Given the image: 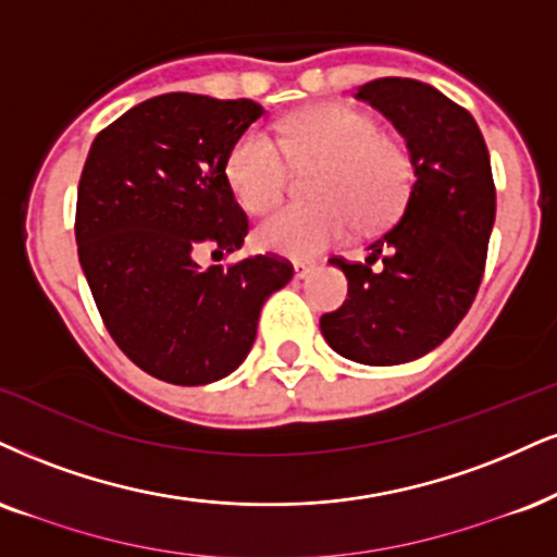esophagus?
Instances as JSON below:
<instances>
[{
    "label": "esophagus",
    "instance_id": "esophagus-1",
    "mask_svg": "<svg viewBox=\"0 0 557 557\" xmlns=\"http://www.w3.org/2000/svg\"><path fill=\"white\" fill-rule=\"evenodd\" d=\"M312 268H314V263H310V260H294V276L297 278L310 276Z\"/></svg>",
    "mask_w": 557,
    "mask_h": 557
}]
</instances>
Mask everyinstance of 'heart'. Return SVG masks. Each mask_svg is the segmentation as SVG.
<instances>
[{"label":"heart","mask_w":557,"mask_h":557,"mask_svg":"<svg viewBox=\"0 0 557 557\" xmlns=\"http://www.w3.org/2000/svg\"><path fill=\"white\" fill-rule=\"evenodd\" d=\"M292 164L314 170L312 203H289L258 224L263 250L312 256L356 224L384 226L408 203L413 190V157L403 141L380 132L372 115L351 106H318L281 123L278 141L247 132L226 157L232 194L252 214L281 201Z\"/></svg>","instance_id":"obj_1"}]
</instances>
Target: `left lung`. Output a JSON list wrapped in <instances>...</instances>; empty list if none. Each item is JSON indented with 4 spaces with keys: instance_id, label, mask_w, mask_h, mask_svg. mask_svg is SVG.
<instances>
[{
    "instance_id": "left-lung-1",
    "label": "left lung",
    "mask_w": 557,
    "mask_h": 557,
    "mask_svg": "<svg viewBox=\"0 0 557 557\" xmlns=\"http://www.w3.org/2000/svg\"><path fill=\"white\" fill-rule=\"evenodd\" d=\"M356 98L387 115L408 141L416 181L393 230L369 243L367 263L331 258L348 299L320 318L327 346L369 367L434 351L480 289L496 219V185L472 115L418 79L382 77ZM380 257L383 268L371 271Z\"/></svg>"
}]
</instances>
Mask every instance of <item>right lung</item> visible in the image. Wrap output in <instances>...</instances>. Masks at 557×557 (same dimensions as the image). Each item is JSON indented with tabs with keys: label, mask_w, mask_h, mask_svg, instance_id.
<instances>
[{
	"label": "right lung",
	"mask_w": 557,
	"mask_h": 557,
	"mask_svg": "<svg viewBox=\"0 0 557 557\" xmlns=\"http://www.w3.org/2000/svg\"><path fill=\"white\" fill-rule=\"evenodd\" d=\"M263 115L252 100L168 92L95 136L77 188V252L115 346L170 384L235 372L256 341L263 301L286 286V258L232 256L247 216L226 181V157Z\"/></svg>",
	"instance_id": "add662e5"
}]
</instances>
